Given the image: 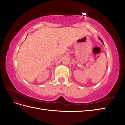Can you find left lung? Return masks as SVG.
I'll list each match as a JSON object with an SVG mask.
<instances>
[{"label":"left lung","instance_id":"8db88e82","mask_svg":"<svg viewBox=\"0 0 125 125\" xmlns=\"http://www.w3.org/2000/svg\"><path fill=\"white\" fill-rule=\"evenodd\" d=\"M98 39H99V40H100V41H101V42H102V43H103V44H104V43H103V41H102V39H100V38H98Z\"/></svg>","mask_w":125,"mask_h":125}]
</instances>
